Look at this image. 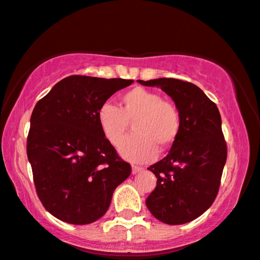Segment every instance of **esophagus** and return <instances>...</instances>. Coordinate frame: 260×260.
<instances>
[{"label": "esophagus", "instance_id": "1", "mask_svg": "<svg viewBox=\"0 0 260 260\" xmlns=\"http://www.w3.org/2000/svg\"><path fill=\"white\" fill-rule=\"evenodd\" d=\"M141 170H144V168H141V167H138V166H132V173L133 174L140 173Z\"/></svg>", "mask_w": 260, "mask_h": 260}]
</instances>
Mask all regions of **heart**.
<instances>
[{
    "label": "heart",
    "instance_id": "b5f03b06",
    "mask_svg": "<svg viewBox=\"0 0 260 260\" xmlns=\"http://www.w3.org/2000/svg\"><path fill=\"white\" fill-rule=\"evenodd\" d=\"M103 136L113 146H119L129 123L133 135L120 146V153L132 162L152 160L160 151L172 146L181 131V115L173 102L158 92L137 86L121 94L120 108L104 103L97 111Z\"/></svg>",
    "mask_w": 260,
    "mask_h": 260
}]
</instances>
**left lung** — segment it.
I'll list each match as a JSON object with an SVG mask.
<instances>
[{"instance_id":"8db88e82","label":"left lung","mask_w":260,"mask_h":260,"mask_svg":"<svg viewBox=\"0 0 260 260\" xmlns=\"http://www.w3.org/2000/svg\"><path fill=\"white\" fill-rule=\"evenodd\" d=\"M158 86L173 98L181 115V131L169 153L150 166L157 186L147 197L150 212L167 224L190 222L217 197L226 160V143L218 108L194 84L173 78L138 80Z\"/></svg>"}]
</instances>
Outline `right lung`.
I'll return each instance as SVG.
<instances>
[{
    "instance_id": "right-lung-1",
    "label": "right lung",
    "mask_w": 260,
    "mask_h": 260,
    "mask_svg": "<svg viewBox=\"0 0 260 260\" xmlns=\"http://www.w3.org/2000/svg\"><path fill=\"white\" fill-rule=\"evenodd\" d=\"M133 80L71 75L38 101L31 115L27 157L36 192L52 216L88 224L109 209L131 164L102 133L97 111Z\"/></svg>"
}]
</instances>
